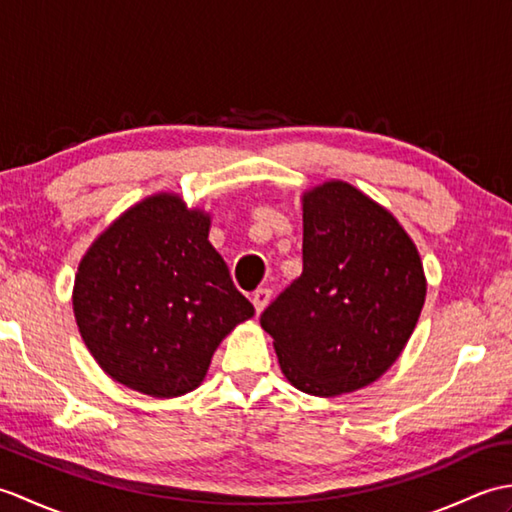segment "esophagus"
I'll use <instances>...</instances> for the list:
<instances>
[{"label": "esophagus", "mask_w": 512, "mask_h": 512, "mask_svg": "<svg viewBox=\"0 0 512 512\" xmlns=\"http://www.w3.org/2000/svg\"><path fill=\"white\" fill-rule=\"evenodd\" d=\"M250 301H253L255 312L259 314V312H262V310L268 306V301H270V290H268V288H257V290L253 292V297H250Z\"/></svg>", "instance_id": "obj_1"}]
</instances>
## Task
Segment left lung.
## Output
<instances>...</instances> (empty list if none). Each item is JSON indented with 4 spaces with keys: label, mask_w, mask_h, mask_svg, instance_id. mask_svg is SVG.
Returning <instances> with one entry per match:
<instances>
[{
    "label": "left lung",
    "mask_w": 512,
    "mask_h": 512,
    "mask_svg": "<svg viewBox=\"0 0 512 512\" xmlns=\"http://www.w3.org/2000/svg\"><path fill=\"white\" fill-rule=\"evenodd\" d=\"M424 295L420 255L396 217L334 180L303 195V273L259 323L292 385L339 396L387 372Z\"/></svg>",
    "instance_id": "left-lung-1"
}]
</instances>
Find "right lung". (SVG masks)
I'll list each match as a JSON object with an SVG mask.
<instances>
[{
	"label": "right lung",
	"instance_id": "right-lung-1",
	"mask_svg": "<svg viewBox=\"0 0 512 512\" xmlns=\"http://www.w3.org/2000/svg\"><path fill=\"white\" fill-rule=\"evenodd\" d=\"M72 303L96 363L156 398L198 387L220 341L255 314L209 242V215L169 193L132 206L96 239Z\"/></svg>",
	"mask_w": 512,
	"mask_h": 512
}]
</instances>
